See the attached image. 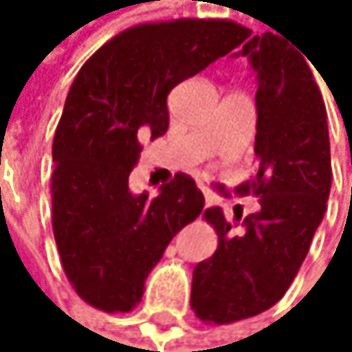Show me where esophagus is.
Listing matches in <instances>:
<instances>
[{"label":"esophagus","mask_w":352,"mask_h":352,"mask_svg":"<svg viewBox=\"0 0 352 352\" xmlns=\"http://www.w3.org/2000/svg\"><path fill=\"white\" fill-rule=\"evenodd\" d=\"M205 200H207V205H209V196H205Z\"/></svg>","instance_id":"obj_1"}]
</instances>
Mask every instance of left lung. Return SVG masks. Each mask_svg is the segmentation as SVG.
Wrapping results in <instances>:
<instances>
[{
    "label": "left lung",
    "instance_id": "1",
    "mask_svg": "<svg viewBox=\"0 0 352 352\" xmlns=\"http://www.w3.org/2000/svg\"><path fill=\"white\" fill-rule=\"evenodd\" d=\"M249 35L239 54L258 72V173L236 194L260 198V211L239 230L219 207L202 213L219 241L194 268L190 304L200 321L215 325L255 317L285 296L331 188L327 111L310 65L283 33Z\"/></svg>",
    "mask_w": 352,
    "mask_h": 352
}]
</instances>
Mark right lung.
Here are the masks:
<instances>
[{"label":"right lung","instance_id":"1","mask_svg":"<svg viewBox=\"0 0 352 352\" xmlns=\"http://www.w3.org/2000/svg\"><path fill=\"white\" fill-rule=\"evenodd\" d=\"M249 29L226 19L135 25L78 72L52 141V230L76 294L105 313H131L166 245L205 196L186 173L150 198L129 190L143 139L168 129L166 97L234 50Z\"/></svg>","mask_w":352,"mask_h":352}]
</instances>
